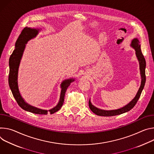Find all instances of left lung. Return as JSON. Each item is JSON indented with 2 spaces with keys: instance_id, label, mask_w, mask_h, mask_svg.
<instances>
[{
  "instance_id": "obj_1",
  "label": "left lung",
  "mask_w": 154,
  "mask_h": 154,
  "mask_svg": "<svg viewBox=\"0 0 154 154\" xmlns=\"http://www.w3.org/2000/svg\"><path fill=\"white\" fill-rule=\"evenodd\" d=\"M140 42L138 38H134L132 40L130 46L134 49L135 50V53L136 57H137L139 63H140V74L141 76V86L140 88L136 94L135 97L129 103H128L127 105L125 106L118 109H114V110H103V109H100L91 103V102L89 100V106L91 109V110L95 113V114L98 116H116L119 114H121L124 112H128L130 110H131L137 103V101L140 97V95L141 94V92L144 89L145 82H146V73H145V69H146V60L144 59V57L143 54H142L141 50V45H140Z\"/></svg>"
}]
</instances>
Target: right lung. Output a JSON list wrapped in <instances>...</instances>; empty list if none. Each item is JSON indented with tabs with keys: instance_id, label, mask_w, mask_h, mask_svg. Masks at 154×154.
I'll list each match as a JSON object with an SVG mask.
<instances>
[{
	"instance_id": "right-lung-1",
	"label": "right lung",
	"mask_w": 154,
	"mask_h": 154,
	"mask_svg": "<svg viewBox=\"0 0 154 154\" xmlns=\"http://www.w3.org/2000/svg\"><path fill=\"white\" fill-rule=\"evenodd\" d=\"M40 29H33L26 27L21 32L18 38L17 39L15 43V49L13 51V53L9 59V67L10 72L8 75V84L10 88L12 94L15 98L18 105L25 111L37 114L46 115L48 112L53 114L58 111L62 106L65 98V92L70 85V83L75 81V79L70 78L64 80L60 84L61 92L60 99L58 104L53 108L49 110H44L34 107L27 103L21 97L18 89V69L20 64L21 59L22 58L24 51L26 48V44L30 40L35 38L39 32Z\"/></svg>"
}]
</instances>
